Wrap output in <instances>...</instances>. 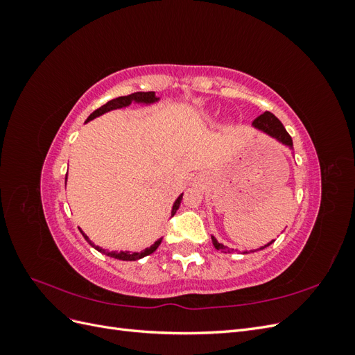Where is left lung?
Listing matches in <instances>:
<instances>
[{"instance_id": "1", "label": "left lung", "mask_w": 355, "mask_h": 355, "mask_svg": "<svg viewBox=\"0 0 355 355\" xmlns=\"http://www.w3.org/2000/svg\"><path fill=\"white\" fill-rule=\"evenodd\" d=\"M252 127H254L256 130H259V132H262V133H265V135H268V136H271L272 139H275V141H278L280 144L286 145L287 148L293 149V141H292V137H290V135L286 132V128H284V125L282 124V121L278 120V118H277L274 114L268 112V111L263 112L262 115L257 116L256 120L252 123ZM274 241H275V240L270 241V243L265 244L263 247H261V249H257V250L265 249V247L271 245ZM211 243H213L214 247H216L218 250H220V252H223V253H232V252H234V249H230V247H227V245H223L222 243H219V241L216 240V237H214V235H211ZM244 253H249V252H243V254H244Z\"/></svg>"}]
</instances>
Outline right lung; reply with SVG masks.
Segmentation results:
<instances>
[{"label": "right lung", "instance_id": "obj_1", "mask_svg": "<svg viewBox=\"0 0 355 355\" xmlns=\"http://www.w3.org/2000/svg\"><path fill=\"white\" fill-rule=\"evenodd\" d=\"M158 101H159V98H157L155 92H136V93H132V94H128V96H120V98H115V99H112V101H110V102H106L103 106H101L99 110H96L94 112H92V114L89 115V118H87V121H85V123H89V121L94 120L96 116H101V115H103V114H106V112H110V111L127 108V106H130L132 103L151 105V103H155V102H158ZM65 184H67V179H65ZM182 197H184V194H180V196L176 198V201L173 202V207H171V216H173V214L176 213V210L179 209ZM80 231H81V230H80ZM81 234H83V237L85 239V241H87L92 247H94L96 250L101 252V253H105L106 256L115 257V259H120V261H137V259H142V257L154 253V252L158 249V245L161 244V241H163V239H158L151 247H146V249L142 250V252H133V253H130V252H105V250L102 249V247L96 245L92 240H89L87 235H85L83 231H81Z\"/></svg>", "mask_w": 355, "mask_h": 355}]
</instances>
